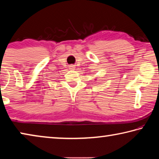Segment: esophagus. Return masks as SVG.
Returning <instances> with one entry per match:
<instances>
[{
  "label": "esophagus",
  "mask_w": 159,
  "mask_h": 159,
  "mask_svg": "<svg viewBox=\"0 0 159 159\" xmlns=\"http://www.w3.org/2000/svg\"><path fill=\"white\" fill-rule=\"evenodd\" d=\"M69 69H71V70H74V69H75V67H74V66L71 65V66H69Z\"/></svg>",
  "instance_id": "1"
}]
</instances>
